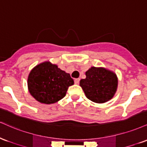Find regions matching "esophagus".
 Masks as SVG:
<instances>
[{"mask_svg": "<svg viewBox=\"0 0 147 147\" xmlns=\"http://www.w3.org/2000/svg\"><path fill=\"white\" fill-rule=\"evenodd\" d=\"M79 82H80V79L79 78H76L75 80H74V82H75L76 84H78Z\"/></svg>", "mask_w": 147, "mask_h": 147, "instance_id": "esophagus-1", "label": "esophagus"}]
</instances>
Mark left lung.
I'll return each mask as SVG.
<instances>
[{"label":"left lung","instance_id":"obj_1","mask_svg":"<svg viewBox=\"0 0 147 147\" xmlns=\"http://www.w3.org/2000/svg\"><path fill=\"white\" fill-rule=\"evenodd\" d=\"M81 79L80 86L86 97L96 103H105L113 97L118 88L116 74L104 67H91Z\"/></svg>","mask_w":147,"mask_h":147}]
</instances>
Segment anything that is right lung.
Masks as SVG:
<instances>
[{
    "label": "right lung",
    "mask_w": 147,
    "mask_h": 147,
    "mask_svg": "<svg viewBox=\"0 0 147 147\" xmlns=\"http://www.w3.org/2000/svg\"><path fill=\"white\" fill-rule=\"evenodd\" d=\"M74 80L65 71L47 61L36 65L29 74L27 85L29 93L37 101L50 105L65 97Z\"/></svg>",
    "instance_id": "add662e5"
}]
</instances>
